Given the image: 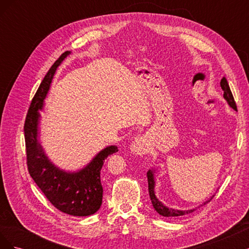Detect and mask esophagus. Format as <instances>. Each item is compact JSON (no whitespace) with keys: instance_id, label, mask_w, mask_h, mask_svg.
Wrapping results in <instances>:
<instances>
[{"instance_id":"obj_1","label":"esophagus","mask_w":249,"mask_h":249,"mask_svg":"<svg viewBox=\"0 0 249 249\" xmlns=\"http://www.w3.org/2000/svg\"><path fill=\"white\" fill-rule=\"evenodd\" d=\"M148 148H149V142L145 137H140V138L135 139L131 144V150L133 152V154H136L139 156L145 155L148 152Z\"/></svg>"}]
</instances>
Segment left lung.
Here are the masks:
<instances>
[{
    "label": "left lung",
    "mask_w": 249,
    "mask_h": 249,
    "mask_svg": "<svg viewBox=\"0 0 249 249\" xmlns=\"http://www.w3.org/2000/svg\"><path fill=\"white\" fill-rule=\"evenodd\" d=\"M220 86H221V88L223 90V97H224V99L227 100V102L229 103V105L233 110H237L236 102H235V100H233V96H232V93L231 91V88L229 86V83H228L227 79H225L224 77L221 79ZM147 182H148V192H149L150 200H152V203H153L155 210L160 215H162L164 217H178V216H183V215L190 214V213H192V212H194V211H195V209H193V210H187V211H180V210H176V209H171V208L169 209L167 207H165L161 201H159V199L156 197L155 191H154V188H155L154 170H148L147 171ZM213 197H214V195L209 200L203 202L201 206L206 205V203L211 201V199H212Z\"/></svg>",
    "instance_id": "left-lung-1"
}]
</instances>
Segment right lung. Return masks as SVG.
Returning <instances> with one entry per match:
<instances>
[{"label":"right lung","mask_w":249,"mask_h":249,"mask_svg":"<svg viewBox=\"0 0 249 249\" xmlns=\"http://www.w3.org/2000/svg\"><path fill=\"white\" fill-rule=\"evenodd\" d=\"M70 54L64 52L43 78L30 105L24 125L27 166L30 176L53 206L71 216H89L102 206L103 187L101 170L105 160L118 152L111 145L97 154L86 167L77 172H66L52 164L37 140L40 114L57 67Z\"/></svg>","instance_id":"1"}]
</instances>
